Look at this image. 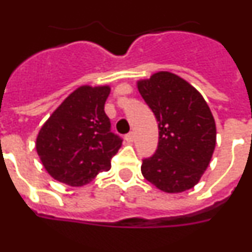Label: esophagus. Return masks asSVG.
I'll list each match as a JSON object with an SVG mask.
<instances>
[{
    "instance_id": "1",
    "label": "esophagus",
    "mask_w": 252,
    "mask_h": 252,
    "mask_svg": "<svg viewBox=\"0 0 252 252\" xmlns=\"http://www.w3.org/2000/svg\"><path fill=\"white\" fill-rule=\"evenodd\" d=\"M126 140L128 143H133V140H134V133H129V134H126Z\"/></svg>"
}]
</instances>
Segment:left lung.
Masks as SVG:
<instances>
[{
  "label": "left lung",
  "mask_w": 252,
  "mask_h": 252,
  "mask_svg": "<svg viewBox=\"0 0 252 252\" xmlns=\"http://www.w3.org/2000/svg\"><path fill=\"white\" fill-rule=\"evenodd\" d=\"M158 121L159 143L142 174L159 190L178 194L194 188L210 164L216 144L213 113L199 91L171 72L137 82Z\"/></svg>",
  "instance_id": "obj_1"
}]
</instances>
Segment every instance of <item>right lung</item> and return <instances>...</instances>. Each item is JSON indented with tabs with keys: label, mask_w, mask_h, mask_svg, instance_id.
<instances>
[{
	"label": "right lung",
	"mask_w": 252,
	"mask_h": 252,
	"mask_svg": "<svg viewBox=\"0 0 252 252\" xmlns=\"http://www.w3.org/2000/svg\"><path fill=\"white\" fill-rule=\"evenodd\" d=\"M109 86H81L39 129L36 150L47 173L69 187H83L110 169L122 139L110 131L104 104Z\"/></svg>",
	"instance_id": "add662e5"
}]
</instances>
